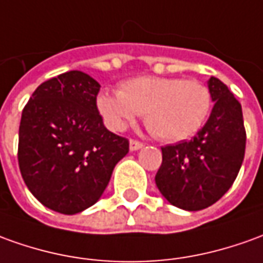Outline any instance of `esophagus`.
Masks as SVG:
<instances>
[{
    "label": "esophagus",
    "mask_w": 263,
    "mask_h": 263,
    "mask_svg": "<svg viewBox=\"0 0 263 263\" xmlns=\"http://www.w3.org/2000/svg\"><path fill=\"white\" fill-rule=\"evenodd\" d=\"M142 147H143L142 142H139V140H135V139H132V140H130V150H132V152L142 149Z\"/></svg>",
    "instance_id": "34e87169"
}]
</instances>
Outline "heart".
Wrapping results in <instances>:
<instances>
[{"label":"heart","mask_w":263,"mask_h":263,"mask_svg":"<svg viewBox=\"0 0 263 263\" xmlns=\"http://www.w3.org/2000/svg\"><path fill=\"white\" fill-rule=\"evenodd\" d=\"M209 88L196 80L136 77L124 81L119 94L103 93L97 107L108 128L120 132L137 114L159 139L179 142L195 135L211 111Z\"/></svg>","instance_id":"1"}]
</instances>
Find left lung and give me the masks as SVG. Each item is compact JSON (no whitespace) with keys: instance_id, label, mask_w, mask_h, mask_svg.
<instances>
[{"instance_id":"left-lung-1","label":"left lung","mask_w":263,"mask_h":263,"mask_svg":"<svg viewBox=\"0 0 263 263\" xmlns=\"http://www.w3.org/2000/svg\"><path fill=\"white\" fill-rule=\"evenodd\" d=\"M212 113L192 140L162 147L156 186L164 199L184 211L216 203L238 176L243 162L246 132L242 107L216 77L208 81Z\"/></svg>"}]
</instances>
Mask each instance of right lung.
I'll list each match as a JSON object with an SVG mask.
<instances>
[{
    "instance_id": "add662e5",
    "label": "right lung",
    "mask_w": 263,
    "mask_h": 263,
    "mask_svg": "<svg viewBox=\"0 0 263 263\" xmlns=\"http://www.w3.org/2000/svg\"><path fill=\"white\" fill-rule=\"evenodd\" d=\"M100 84L67 71L37 87L25 104L18 164L27 187L45 208L74 215L93 206L107 187L128 140L108 132L97 108Z\"/></svg>"
}]
</instances>
